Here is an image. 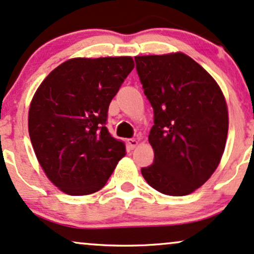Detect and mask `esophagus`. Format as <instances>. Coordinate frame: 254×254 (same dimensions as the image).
I'll use <instances>...</instances> for the list:
<instances>
[{
    "label": "esophagus",
    "mask_w": 254,
    "mask_h": 254,
    "mask_svg": "<svg viewBox=\"0 0 254 254\" xmlns=\"http://www.w3.org/2000/svg\"><path fill=\"white\" fill-rule=\"evenodd\" d=\"M127 145H129V148L132 150V149H135L137 144H138V140H137L136 138H130L127 140Z\"/></svg>",
    "instance_id": "1"
}]
</instances>
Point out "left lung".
Segmentation results:
<instances>
[{
	"label": "left lung",
	"instance_id": "left-lung-1",
	"mask_svg": "<svg viewBox=\"0 0 254 254\" xmlns=\"http://www.w3.org/2000/svg\"><path fill=\"white\" fill-rule=\"evenodd\" d=\"M154 109L149 143L154 163L142 168L149 186L183 196L200 188L218 168L228 132L221 88L202 66L182 52L135 57Z\"/></svg>",
	"mask_w": 254,
	"mask_h": 254
}]
</instances>
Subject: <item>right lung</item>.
<instances>
[{
  "label": "right lung",
  "instance_id": "obj_1",
  "mask_svg": "<svg viewBox=\"0 0 254 254\" xmlns=\"http://www.w3.org/2000/svg\"><path fill=\"white\" fill-rule=\"evenodd\" d=\"M133 67L131 57L73 58L54 68L33 96L30 142L46 176L65 194L100 190L127 155L105 124L110 103Z\"/></svg>",
  "mask_w": 254,
  "mask_h": 254
}]
</instances>
